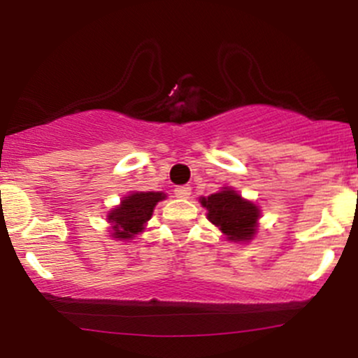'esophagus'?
<instances>
[{"label": "esophagus", "mask_w": 358, "mask_h": 358, "mask_svg": "<svg viewBox=\"0 0 358 358\" xmlns=\"http://www.w3.org/2000/svg\"><path fill=\"white\" fill-rule=\"evenodd\" d=\"M175 195L178 199H188L192 195V188L188 185H183V187H176L175 188Z\"/></svg>", "instance_id": "1"}]
</instances>
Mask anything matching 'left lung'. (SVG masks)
Returning a JSON list of instances; mask_svg holds the SVG:
<instances>
[{"mask_svg": "<svg viewBox=\"0 0 358 358\" xmlns=\"http://www.w3.org/2000/svg\"><path fill=\"white\" fill-rule=\"evenodd\" d=\"M200 203L207 208V217L219 227L227 241L249 242L257 231L261 210L232 188H222L210 196H202Z\"/></svg>", "mask_w": 358, "mask_h": 358, "instance_id": "obj_1", "label": "left lung"}]
</instances>
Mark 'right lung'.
<instances>
[{"label": "right lung", "instance_id": "1", "mask_svg": "<svg viewBox=\"0 0 358 358\" xmlns=\"http://www.w3.org/2000/svg\"><path fill=\"white\" fill-rule=\"evenodd\" d=\"M163 199H166L163 192H134L124 196L121 203L108 213L114 239L129 241L143 232L145 224L153 215L156 203Z\"/></svg>", "mask_w": 358, "mask_h": 358}]
</instances>
